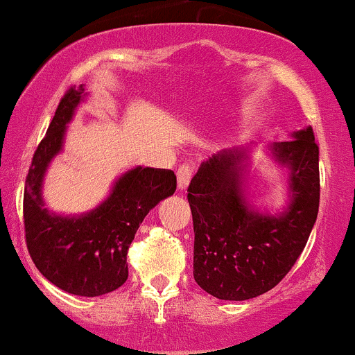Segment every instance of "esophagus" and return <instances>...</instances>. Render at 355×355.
I'll use <instances>...</instances> for the list:
<instances>
[{
	"label": "esophagus",
	"mask_w": 355,
	"mask_h": 355,
	"mask_svg": "<svg viewBox=\"0 0 355 355\" xmlns=\"http://www.w3.org/2000/svg\"><path fill=\"white\" fill-rule=\"evenodd\" d=\"M191 173H193V170H191L190 165H180L177 170V185H178V190H185L187 187H189V183L191 180Z\"/></svg>",
	"instance_id": "1"
}]
</instances>
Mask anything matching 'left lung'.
Instances as JSON below:
<instances>
[{
    "instance_id": "obj_1",
    "label": "left lung",
    "mask_w": 355,
    "mask_h": 355,
    "mask_svg": "<svg viewBox=\"0 0 355 355\" xmlns=\"http://www.w3.org/2000/svg\"><path fill=\"white\" fill-rule=\"evenodd\" d=\"M288 170V205L271 215L248 196L251 147L203 162L189 187L193 216V277L211 296L245 301L268 293L294 266L319 211V147L313 127L268 147Z\"/></svg>"
}]
</instances>
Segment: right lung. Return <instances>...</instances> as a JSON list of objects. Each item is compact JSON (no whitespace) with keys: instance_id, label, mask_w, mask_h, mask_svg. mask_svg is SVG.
<instances>
[{"instance_id":"obj_1","label":"right lung","mask_w":355,"mask_h":355,"mask_svg":"<svg viewBox=\"0 0 355 355\" xmlns=\"http://www.w3.org/2000/svg\"><path fill=\"white\" fill-rule=\"evenodd\" d=\"M85 85L71 87L59 102L44 139L34 152L24 187V232L34 264L46 279L76 296H102L129 277L127 251L147 213L177 190L172 170L134 166L114 182L110 193L91 211L61 215L42 198L48 166L62 152L67 123Z\"/></svg>"}]
</instances>
